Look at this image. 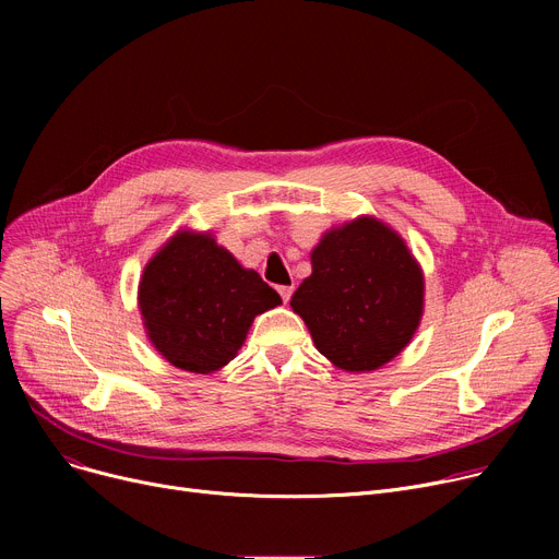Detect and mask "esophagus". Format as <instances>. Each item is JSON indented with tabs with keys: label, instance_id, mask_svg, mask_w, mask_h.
Masks as SVG:
<instances>
[{
	"label": "esophagus",
	"instance_id": "obj_1",
	"mask_svg": "<svg viewBox=\"0 0 559 559\" xmlns=\"http://www.w3.org/2000/svg\"><path fill=\"white\" fill-rule=\"evenodd\" d=\"M292 292H295V287H292V285H281L278 287V295H281V299L287 304L289 301V297H292Z\"/></svg>",
	"mask_w": 559,
	"mask_h": 559
}]
</instances>
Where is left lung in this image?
Listing matches in <instances>:
<instances>
[{
	"mask_svg": "<svg viewBox=\"0 0 559 559\" xmlns=\"http://www.w3.org/2000/svg\"><path fill=\"white\" fill-rule=\"evenodd\" d=\"M310 262L312 274L289 306L319 354L356 373L396 358L424 314V274L401 235L358 217L324 233Z\"/></svg>",
	"mask_w": 559,
	"mask_h": 559,
	"instance_id": "1",
	"label": "left lung"
}]
</instances>
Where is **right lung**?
<instances>
[{"mask_svg": "<svg viewBox=\"0 0 559 559\" xmlns=\"http://www.w3.org/2000/svg\"><path fill=\"white\" fill-rule=\"evenodd\" d=\"M278 292L245 270L211 233L179 230L146 262L138 306L158 354L192 373H213L242 348L255 314Z\"/></svg>", "mask_w": 559, "mask_h": 559, "instance_id": "add662e5", "label": "right lung"}]
</instances>
